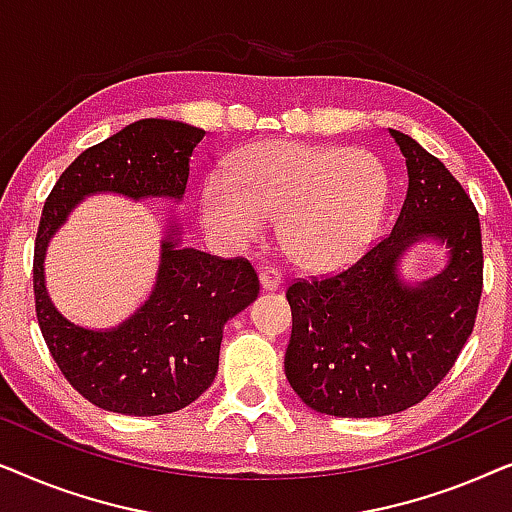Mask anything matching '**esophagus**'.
Segmentation results:
<instances>
[{"label": "esophagus", "instance_id": "1", "mask_svg": "<svg viewBox=\"0 0 512 512\" xmlns=\"http://www.w3.org/2000/svg\"><path fill=\"white\" fill-rule=\"evenodd\" d=\"M258 279H261V289L263 291H277L282 286V275L275 268H263L258 272Z\"/></svg>", "mask_w": 512, "mask_h": 512}]
</instances>
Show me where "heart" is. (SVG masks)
Segmentation results:
<instances>
[{
  "mask_svg": "<svg viewBox=\"0 0 512 512\" xmlns=\"http://www.w3.org/2000/svg\"><path fill=\"white\" fill-rule=\"evenodd\" d=\"M389 198L391 177L373 153L265 139L205 181L200 219L233 249L263 240L277 219L279 244L298 268L333 272L368 249Z\"/></svg>",
  "mask_w": 512,
  "mask_h": 512,
  "instance_id": "1",
  "label": "heart"
}]
</instances>
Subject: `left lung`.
<instances>
[{
    "label": "left lung",
    "instance_id": "obj_1",
    "mask_svg": "<svg viewBox=\"0 0 512 512\" xmlns=\"http://www.w3.org/2000/svg\"><path fill=\"white\" fill-rule=\"evenodd\" d=\"M389 135L408 170L391 233L340 275L286 291L293 331L284 373L321 415L384 417L424 401L450 373L478 314V212L436 156L403 132ZM419 243H436L444 268L415 280L402 263Z\"/></svg>",
    "mask_w": 512,
    "mask_h": 512
}]
</instances>
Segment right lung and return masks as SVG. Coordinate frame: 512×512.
Segmentation results:
<instances>
[{
    "label": "right lung",
    "mask_w": 512,
    "mask_h": 512,
    "mask_svg": "<svg viewBox=\"0 0 512 512\" xmlns=\"http://www.w3.org/2000/svg\"><path fill=\"white\" fill-rule=\"evenodd\" d=\"M205 130L167 118H142L83 151L62 172L41 212L34 242V298L48 352L67 382L97 408L153 417L191 405L219 370L223 326L258 298L244 258L221 261L186 247L174 207L163 209L156 282L142 305L109 328L74 324L46 286V251L69 214L93 195L184 200L195 146Z\"/></svg>",
    "instance_id": "add662e5"
}]
</instances>
